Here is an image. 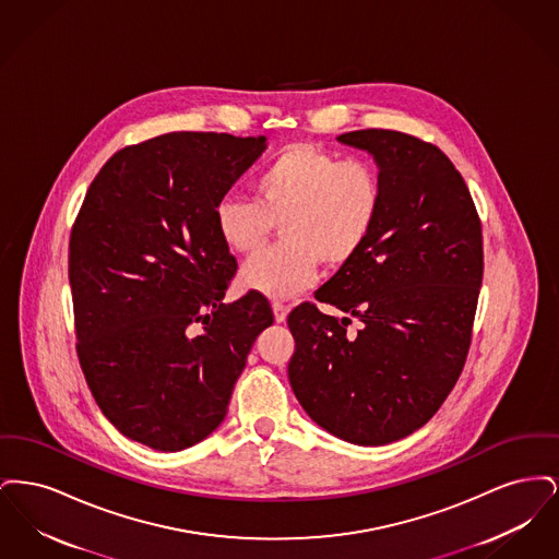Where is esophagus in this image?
I'll list each match as a JSON object with an SVG mask.
<instances>
[{"instance_id":"obj_1","label":"esophagus","mask_w":559,"mask_h":559,"mask_svg":"<svg viewBox=\"0 0 559 559\" xmlns=\"http://www.w3.org/2000/svg\"><path fill=\"white\" fill-rule=\"evenodd\" d=\"M272 312H274V320L276 322H285L287 314H289V306L283 304V301H274L272 304Z\"/></svg>"}]
</instances>
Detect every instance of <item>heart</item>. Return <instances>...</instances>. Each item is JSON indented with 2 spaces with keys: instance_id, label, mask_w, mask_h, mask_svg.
I'll use <instances>...</instances> for the list:
<instances>
[{
  "instance_id": "1",
  "label": "heart",
  "mask_w": 559,
  "mask_h": 559,
  "mask_svg": "<svg viewBox=\"0 0 559 559\" xmlns=\"http://www.w3.org/2000/svg\"><path fill=\"white\" fill-rule=\"evenodd\" d=\"M381 205L383 185L372 163L299 142L262 167L253 201L224 199L215 205V233L230 253L251 258L281 226L283 242L242 267L240 287L289 299L317 281L320 262L340 270L360 255Z\"/></svg>"
}]
</instances>
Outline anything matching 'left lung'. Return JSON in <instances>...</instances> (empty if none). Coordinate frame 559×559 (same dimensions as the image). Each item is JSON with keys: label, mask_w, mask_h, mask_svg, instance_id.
Returning a JSON list of instances; mask_svg holds the SVG:
<instances>
[{"label": "left lung", "mask_w": 559, "mask_h": 559, "mask_svg": "<svg viewBox=\"0 0 559 559\" xmlns=\"http://www.w3.org/2000/svg\"><path fill=\"white\" fill-rule=\"evenodd\" d=\"M369 151L383 205L360 255L317 292L346 312L293 308L289 381L333 436L381 447L426 426L465 367L484 274L481 222L463 176L431 142L394 130L342 133ZM361 329H348L350 317Z\"/></svg>", "instance_id": "1"}]
</instances>
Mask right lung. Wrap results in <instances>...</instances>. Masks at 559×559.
<instances>
[{
  "mask_svg": "<svg viewBox=\"0 0 559 559\" xmlns=\"http://www.w3.org/2000/svg\"><path fill=\"white\" fill-rule=\"evenodd\" d=\"M266 138L171 132L117 151L85 192L69 240L78 358L126 438L176 452L226 417L255 337L272 324L260 293L224 295L237 258L215 205Z\"/></svg>",
  "mask_w": 559,
  "mask_h": 559,
  "instance_id": "1",
  "label": "right lung"
}]
</instances>
